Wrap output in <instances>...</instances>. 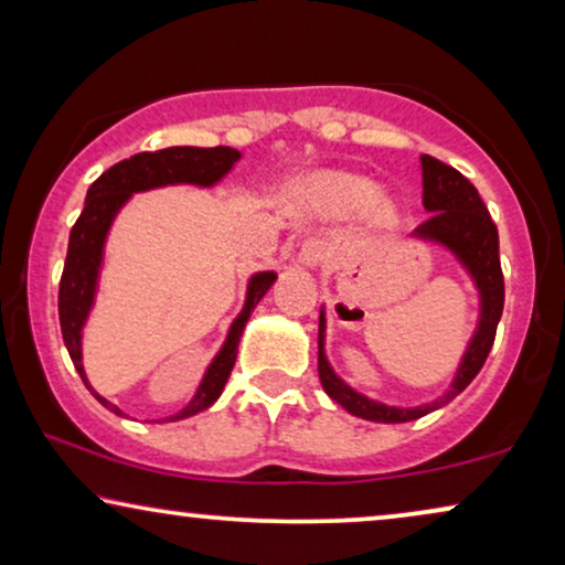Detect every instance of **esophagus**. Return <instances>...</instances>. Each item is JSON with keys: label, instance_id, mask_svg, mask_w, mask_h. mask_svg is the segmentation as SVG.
<instances>
[{"label": "esophagus", "instance_id": "34e87169", "mask_svg": "<svg viewBox=\"0 0 565 565\" xmlns=\"http://www.w3.org/2000/svg\"><path fill=\"white\" fill-rule=\"evenodd\" d=\"M329 257V246L321 242V238H306L303 244H300V252H298V262L303 267H319L327 262Z\"/></svg>", "mask_w": 565, "mask_h": 565}]
</instances>
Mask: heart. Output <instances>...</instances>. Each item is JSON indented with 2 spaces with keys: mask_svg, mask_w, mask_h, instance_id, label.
I'll return each instance as SVG.
<instances>
[{
  "mask_svg": "<svg viewBox=\"0 0 565 565\" xmlns=\"http://www.w3.org/2000/svg\"><path fill=\"white\" fill-rule=\"evenodd\" d=\"M316 190H319V195L342 207H360L375 198L373 184L367 180H360V177H347V174L327 177V180L316 184Z\"/></svg>",
  "mask_w": 565,
  "mask_h": 565,
  "instance_id": "1",
  "label": "heart"
}]
</instances>
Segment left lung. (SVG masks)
Instances as JSON below:
<instances>
[{"label": "left lung", "instance_id": "1", "mask_svg": "<svg viewBox=\"0 0 565 565\" xmlns=\"http://www.w3.org/2000/svg\"><path fill=\"white\" fill-rule=\"evenodd\" d=\"M422 203L431 213L427 221L419 223L414 231L416 238H427V242H439L458 257L478 285L481 292V321L473 339H470L468 352L462 354L458 375L450 385V391L443 398L431 401L427 406L416 408H398L385 406L377 401L362 396L352 391L342 377H337L331 370L327 354H323V311L319 316V377L323 391L337 401L347 412L360 416L367 422L383 424H401L419 419V416L435 412V408L450 404V401L470 385V381L483 367L489 358L493 339H497V327L504 311V275H501L499 262V231L497 223L491 221V213L478 195V190L470 184L468 177H462L458 169L443 161L422 153Z\"/></svg>", "mask_w": 565, "mask_h": 565}]
</instances>
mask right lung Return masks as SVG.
Here are the masks:
<instances>
[{"instance_id":"1","label":"right lung","mask_w":565,"mask_h":565,"mask_svg":"<svg viewBox=\"0 0 565 565\" xmlns=\"http://www.w3.org/2000/svg\"><path fill=\"white\" fill-rule=\"evenodd\" d=\"M238 159H242V153L231 149V146H215V149L172 146V149L161 151H143L130 159L118 161V164L99 174L87 190L84 211L79 218H76L72 234H68L64 275H61L58 285V321L68 358L74 362L76 373L82 375V381L89 388L92 396H95L105 408H110L113 414L122 416L118 406L110 404V401L103 398L95 388H92L82 365V329L89 316L92 303H95L97 275L99 265H103V246L107 231H110V223L134 192L164 188V184L177 182L211 188V184L218 182L223 174L231 172V167H234ZM275 273H257L252 277L242 313L236 316L234 323H231L226 344L221 347L218 354H215V360L211 362V367H207L198 393L182 412H177L174 416L161 422L188 419V416H195L215 404V398L221 396L223 385L228 381L231 370H234L238 339H242L246 321H249V316L254 308H257L262 296L269 290V285L275 282Z\"/></svg>"}]
</instances>
